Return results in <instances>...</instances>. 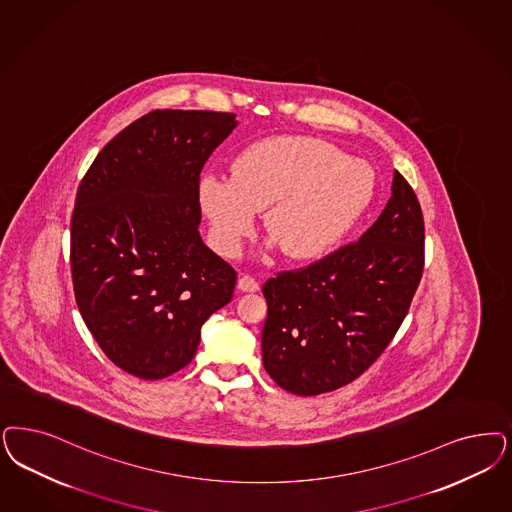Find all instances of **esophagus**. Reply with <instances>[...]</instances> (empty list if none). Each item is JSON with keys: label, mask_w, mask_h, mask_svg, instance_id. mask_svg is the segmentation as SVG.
I'll use <instances>...</instances> for the list:
<instances>
[{"label": "esophagus", "mask_w": 512, "mask_h": 512, "mask_svg": "<svg viewBox=\"0 0 512 512\" xmlns=\"http://www.w3.org/2000/svg\"><path fill=\"white\" fill-rule=\"evenodd\" d=\"M238 287H240V291H247V293H253V291H259V282L253 278V276H249V274H244L240 280H238Z\"/></svg>", "instance_id": "obj_1"}]
</instances>
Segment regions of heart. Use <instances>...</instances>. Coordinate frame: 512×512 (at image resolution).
Instances as JSON below:
<instances>
[{"label":"heart","instance_id":"heart-1","mask_svg":"<svg viewBox=\"0 0 512 512\" xmlns=\"http://www.w3.org/2000/svg\"><path fill=\"white\" fill-rule=\"evenodd\" d=\"M374 172L329 141L280 136L257 141L234 162L230 177L200 179V204L215 246L234 255L265 210L268 238L291 259H314L335 246L365 212Z\"/></svg>","mask_w":512,"mask_h":512}]
</instances>
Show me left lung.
I'll return each instance as SVG.
<instances>
[{"label": "left lung", "mask_w": 512, "mask_h": 512, "mask_svg": "<svg viewBox=\"0 0 512 512\" xmlns=\"http://www.w3.org/2000/svg\"><path fill=\"white\" fill-rule=\"evenodd\" d=\"M425 227L418 196L393 174L391 198L357 242L263 285V365L295 395L335 391L384 353L420 285Z\"/></svg>", "instance_id": "8db88e82"}]
</instances>
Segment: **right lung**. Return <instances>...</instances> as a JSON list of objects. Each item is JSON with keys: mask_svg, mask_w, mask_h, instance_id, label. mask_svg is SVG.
Here are the masks:
<instances>
[{"mask_svg": "<svg viewBox=\"0 0 512 512\" xmlns=\"http://www.w3.org/2000/svg\"><path fill=\"white\" fill-rule=\"evenodd\" d=\"M234 113L155 109L128 124L79 183L70 225L75 302L123 371L160 380L191 363L236 270L204 246L200 174Z\"/></svg>", "mask_w": 512, "mask_h": 512, "instance_id": "1", "label": "right lung"}]
</instances>
